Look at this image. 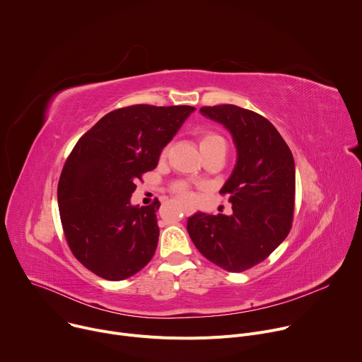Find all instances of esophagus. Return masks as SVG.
<instances>
[{
	"mask_svg": "<svg viewBox=\"0 0 362 362\" xmlns=\"http://www.w3.org/2000/svg\"><path fill=\"white\" fill-rule=\"evenodd\" d=\"M194 208H193V206H189V204H185L183 206V212L186 214V216H190V215H193L194 214Z\"/></svg>",
	"mask_w": 362,
	"mask_h": 362,
	"instance_id": "1",
	"label": "esophagus"
}]
</instances>
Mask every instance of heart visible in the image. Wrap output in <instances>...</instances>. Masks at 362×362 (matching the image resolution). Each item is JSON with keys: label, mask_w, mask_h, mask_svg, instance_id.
Segmentation results:
<instances>
[{"label": "heart", "mask_w": 362, "mask_h": 362, "mask_svg": "<svg viewBox=\"0 0 362 362\" xmlns=\"http://www.w3.org/2000/svg\"><path fill=\"white\" fill-rule=\"evenodd\" d=\"M199 146H200V148L211 147V146H225V141H223V139L219 134H216L214 132H204V133L200 134ZM176 189H177L180 197H183V199H189L190 197V192L187 190V187L185 185H179Z\"/></svg>", "instance_id": "heart-1"}]
</instances>
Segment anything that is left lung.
Segmentation results:
<instances>
[{
  "label": "left lung",
  "instance_id": "left-lung-1",
  "mask_svg": "<svg viewBox=\"0 0 362 362\" xmlns=\"http://www.w3.org/2000/svg\"><path fill=\"white\" fill-rule=\"evenodd\" d=\"M222 124L236 147V163L221 193L232 215L197 212L187 232L197 250L228 272H242L267 257L289 233L295 202L293 156L274 124L250 110L222 105L202 107Z\"/></svg>",
  "mask_w": 362,
  "mask_h": 362
}]
</instances>
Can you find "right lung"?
Returning <instances> with one entry per match:
<instances>
[{
    "label": "right lung",
    "instance_id": "right-lung-1",
    "mask_svg": "<svg viewBox=\"0 0 362 362\" xmlns=\"http://www.w3.org/2000/svg\"><path fill=\"white\" fill-rule=\"evenodd\" d=\"M192 106L137 105L110 112L74 146L57 189L73 255L93 274L122 281L143 269L159 240L160 202L132 204L137 179L194 112Z\"/></svg>",
    "mask_w": 362,
    "mask_h": 362
}]
</instances>
